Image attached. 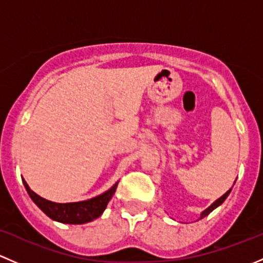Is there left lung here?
Masks as SVG:
<instances>
[{
  "label": "left lung",
  "mask_w": 263,
  "mask_h": 263,
  "mask_svg": "<svg viewBox=\"0 0 263 263\" xmlns=\"http://www.w3.org/2000/svg\"><path fill=\"white\" fill-rule=\"evenodd\" d=\"M231 191H232V189H229V190L227 191L226 194L223 195V196H220V197H219L218 200H215V201H214L213 204L210 205L209 208H206V209H205L204 212H202L201 214H200V218H199V219H202V218H205V216H208V215H209V214L212 213L214 209H216V208H218V206H220V205L223 204V202H224V200H226L227 197H228V195L231 194Z\"/></svg>",
  "instance_id": "8db88e82"
}]
</instances>
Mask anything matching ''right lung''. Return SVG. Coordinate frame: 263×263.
I'll use <instances>...</instances> for the list:
<instances>
[{
	"mask_svg": "<svg viewBox=\"0 0 263 263\" xmlns=\"http://www.w3.org/2000/svg\"><path fill=\"white\" fill-rule=\"evenodd\" d=\"M24 186H25L26 191H28L29 196L31 197L32 201L36 204V206L42 210L43 213L47 214L50 219L59 221V223L64 224H85L88 221L95 220L99 218L104 210L106 209L107 204L111 200L112 195L115 194L118 183L116 182L112 187L105 191L104 194L99 195L92 199L85 200V201H77V202H66V204H61V202H53L49 200L44 199V197L39 196L35 194L34 191L29 187L25 180H23Z\"/></svg>",
	"mask_w": 263,
	"mask_h": 263,
	"instance_id": "add662e5",
	"label": "right lung"
}]
</instances>
